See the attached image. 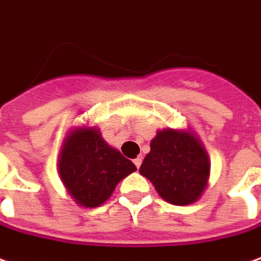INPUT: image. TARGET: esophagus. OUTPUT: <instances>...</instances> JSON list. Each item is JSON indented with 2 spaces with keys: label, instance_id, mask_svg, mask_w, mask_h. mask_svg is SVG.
<instances>
[{
  "label": "esophagus",
  "instance_id": "34e87169",
  "mask_svg": "<svg viewBox=\"0 0 261 261\" xmlns=\"http://www.w3.org/2000/svg\"><path fill=\"white\" fill-rule=\"evenodd\" d=\"M134 164L136 165V168H139V167H141V164H142V158L139 156V158L134 159Z\"/></svg>",
  "mask_w": 261,
  "mask_h": 261
}]
</instances>
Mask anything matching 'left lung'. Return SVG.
<instances>
[{"instance_id": "left-lung-1", "label": "left lung", "mask_w": 261, "mask_h": 261, "mask_svg": "<svg viewBox=\"0 0 261 261\" xmlns=\"http://www.w3.org/2000/svg\"><path fill=\"white\" fill-rule=\"evenodd\" d=\"M210 158L197 135L190 129L165 127L151 141V151L139 168L162 200L174 205L198 201L208 187Z\"/></svg>"}]
</instances>
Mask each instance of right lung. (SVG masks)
Listing matches in <instances>:
<instances>
[{
    "mask_svg": "<svg viewBox=\"0 0 261 261\" xmlns=\"http://www.w3.org/2000/svg\"><path fill=\"white\" fill-rule=\"evenodd\" d=\"M136 171L132 161L110 146L96 126H76L59 153V175L73 201L85 208L102 205L116 185Z\"/></svg>",
    "mask_w": 261,
    "mask_h": 261,
    "instance_id": "add662e5",
    "label": "right lung"
}]
</instances>
